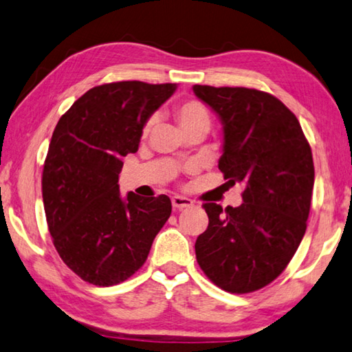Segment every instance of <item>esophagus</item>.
<instances>
[{
	"label": "esophagus",
	"mask_w": 352,
	"mask_h": 352,
	"mask_svg": "<svg viewBox=\"0 0 352 352\" xmlns=\"http://www.w3.org/2000/svg\"><path fill=\"white\" fill-rule=\"evenodd\" d=\"M171 204H173V208H175V210H182V208L192 207L193 201L188 199V198H184V196H173Z\"/></svg>",
	"instance_id": "obj_1"
}]
</instances>
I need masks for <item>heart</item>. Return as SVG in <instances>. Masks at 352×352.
I'll use <instances>...</instances> for the list:
<instances>
[{
	"mask_svg": "<svg viewBox=\"0 0 352 352\" xmlns=\"http://www.w3.org/2000/svg\"><path fill=\"white\" fill-rule=\"evenodd\" d=\"M175 116L176 120L179 123V126L184 133H190L193 129L198 128H207L210 126V113L204 103L196 98H190V100H182L175 107ZM156 119L150 117L145 122L144 128H142V135H148L151 131Z\"/></svg>",
	"mask_w": 352,
	"mask_h": 352,
	"instance_id": "1",
	"label": "heart"
}]
</instances>
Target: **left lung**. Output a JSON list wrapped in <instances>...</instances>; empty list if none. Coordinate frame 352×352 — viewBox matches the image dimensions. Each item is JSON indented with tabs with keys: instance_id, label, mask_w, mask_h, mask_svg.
<instances>
[{
	"instance_id": "1",
	"label": "left lung",
	"mask_w": 352,
	"mask_h": 352,
	"mask_svg": "<svg viewBox=\"0 0 352 352\" xmlns=\"http://www.w3.org/2000/svg\"><path fill=\"white\" fill-rule=\"evenodd\" d=\"M193 91L224 125V179L244 186L239 207L202 204L208 227L196 239V260L224 291L255 292L286 269L305 236L314 188L309 142L292 111L269 92L207 85Z\"/></svg>"
}]
</instances>
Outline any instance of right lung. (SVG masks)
Here are the masks:
<instances>
[{
    "mask_svg": "<svg viewBox=\"0 0 352 352\" xmlns=\"http://www.w3.org/2000/svg\"><path fill=\"white\" fill-rule=\"evenodd\" d=\"M176 83H104L60 117L43 165V204L52 243L74 274L114 286L144 266L171 214L168 196L122 198V157L139 148L142 128Z\"/></svg>",
    "mask_w": 352,
    "mask_h": 352,
    "instance_id": "add662e5",
    "label": "right lung"
}]
</instances>
